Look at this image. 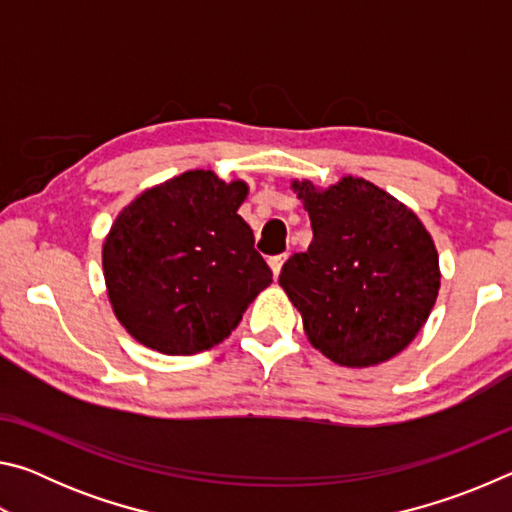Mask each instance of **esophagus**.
<instances>
[{"mask_svg":"<svg viewBox=\"0 0 512 512\" xmlns=\"http://www.w3.org/2000/svg\"><path fill=\"white\" fill-rule=\"evenodd\" d=\"M284 259H287V255H275V257L268 259V264H271V271H273V275H275V277L280 275V271H282V264H284Z\"/></svg>","mask_w":512,"mask_h":512,"instance_id":"obj_1","label":"esophagus"}]
</instances>
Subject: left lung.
I'll list each match as a JSON object with an SVG mask.
<instances>
[{"label":"left lung","mask_w":512,"mask_h":512,"mask_svg":"<svg viewBox=\"0 0 512 512\" xmlns=\"http://www.w3.org/2000/svg\"><path fill=\"white\" fill-rule=\"evenodd\" d=\"M314 241L282 266L280 287L314 348L366 368L402 352L438 298L436 246L418 216L363 178L298 185Z\"/></svg>","instance_id":"obj_1"}]
</instances>
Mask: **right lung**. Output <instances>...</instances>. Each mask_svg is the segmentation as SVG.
Here are the masks:
<instances>
[{"mask_svg":"<svg viewBox=\"0 0 512 512\" xmlns=\"http://www.w3.org/2000/svg\"><path fill=\"white\" fill-rule=\"evenodd\" d=\"M248 187L185 171L124 207L103 244L119 323L146 348L196 354L228 339L273 282L237 214Z\"/></svg>","mask_w":512,"mask_h":512,"instance_id":"right-lung-1","label":"right lung"}]
</instances>
